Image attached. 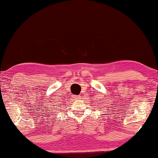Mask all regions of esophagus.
I'll return each instance as SVG.
<instances>
[{"mask_svg":"<svg viewBox=\"0 0 158 158\" xmlns=\"http://www.w3.org/2000/svg\"><path fill=\"white\" fill-rule=\"evenodd\" d=\"M73 98H74L75 99H81L80 96H74V97H73Z\"/></svg>","mask_w":158,"mask_h":158,"instance_id":"1","label":"esophagus"}]
</instances>
